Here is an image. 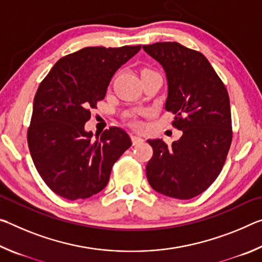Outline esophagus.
Segmentation results:
<instances>
[{"label":"esophagus","mask_w":262,"mask_h":262,"mask_svg":"<svg viewBox=\"0 0 262 262\" xmlns=\"http://www.w3.org/2000/svg\"><path fill=\"white\" fill-rule=\"evenodd\" d=\"M144 140L142 139L141 136H137V135H133L132 136V142H133V144L134 145H137V144H140V143H142V142H143Z\"/></svg>","instance_id":"esophagus-1"}]
</instances>
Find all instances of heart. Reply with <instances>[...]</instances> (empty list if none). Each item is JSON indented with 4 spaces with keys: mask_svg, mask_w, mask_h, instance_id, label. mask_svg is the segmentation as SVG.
I'll use <instances>...</instances> for the list:
<instances>
[{
    "mask_svg": "<svg viewBox=\"0 0 262 262\" xmlns=\"http://www.w3.org/2000/svg\"><path fill=\"white\" fill-rule=\"evenodd\" d=\"M144 72H150V70H144Z\"/></svg>",
    "mask_w": 262,
    "mask_h": 262,
    "instance_id": "heart-1",
    "label": "heart"
}]
</instances>
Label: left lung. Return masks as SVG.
Returning a JSON list of instances; mask_svg holds the SVG:
<instances>
[{"label":"left lung","instance_id":"obj_1","mask_svg":"<svg viewBox=\"0 0 262 262\" xmlns=\"http://www.w3.org/2000/svg\"><path fill=\"white\" fill-rule=\"evenodd\" d=\"M167 79L165 110L183 136L168 145L148 140L154 155L147 178L156 192L188 200L209 187L224 165L232 140L227 89L207 57L178 42L144 45Z\"/></svg>","mask_w":262,"mask_h":262}]
</instances>
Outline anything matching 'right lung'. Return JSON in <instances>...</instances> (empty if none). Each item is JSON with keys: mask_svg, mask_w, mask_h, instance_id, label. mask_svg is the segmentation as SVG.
<instances>
[{"mask_svg": "<svg viewBox=\"0 0 262 262\" xmlns=\"http://www.w3.org/2000/svg\"><path fill=\"white\" fill-rule=\"evenodd\" d=\"M141 50L85 47L60 59L33 100L28 143L34 166L53 192L68 200L103 190L113 164L132 145L119 127L86 132L90 108L105 98L115 72Z\"/></svg>", "mask_w": 262, "mask_h": 262, "instance_id": "right-lung-1", "label": "right lung"}]
</instances>
